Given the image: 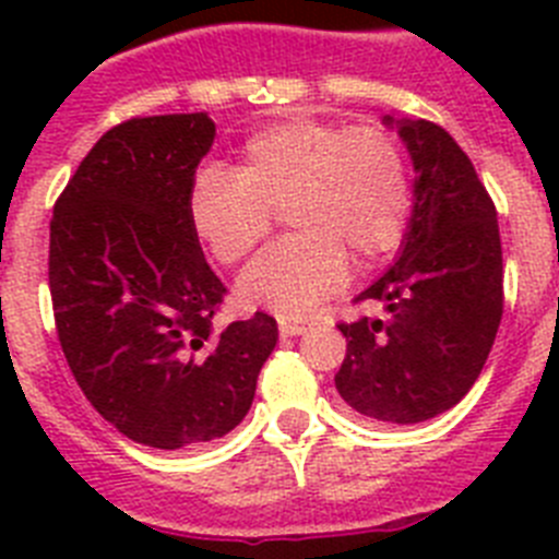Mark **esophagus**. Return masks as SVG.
I'll return each instance as SVG.
<instances>
[{"label":"esophagus","instance_id":"esophagus-1","mask_svg":"<svg viewBox=\"0 0 559 559\" xmlns=\"http://www.w3.org/2000/svg\"><path fill=\"white\" fill-rule=\"evenodd\" d=\"M280 333H283V335H305V333H308V328H305L302 322H290V319H283V322H280Z\"/></svg>","mask_w":559,"mask_h":559}]
</instances>
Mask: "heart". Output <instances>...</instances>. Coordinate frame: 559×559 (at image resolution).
Segmentation results:
<instances>
[{
  "label": "heart",
  "instance_id": "heart-1",
  "mask_svg": "<svg viewBox=\"0 0 559 559\" xmlns=\"http://www.w3.org/2000/svg\"><path fill=\"white\" fill-rule=\"evenodd\" d=\"M190 224L210 254L235 265L269 237L276 210L294 235L240 274L249 308L305 316L406 237L412 176L389 128L288 117L246 140L240 165H204L190 185Z\"/></svg>",
  "mask_w": 559,
  "mask_h": 559
}]
</instances>
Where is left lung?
<instances>
[{
  "label": "left lung",
  "instance_id": "1",
  "mask_svg": "<svg viewBox=\"0 0 559 559\" xmlns=\"http://www.w3.org/2000/svg\"><path fill=\"white\" fill-rule=\"evenodd\" d=\"M386 126H394L386 117ZM412 153L414 210L403 251L358 299L386 319L341 322L347 358L335 389L383 426H414L471 392L503 313V260L496 204L467 153L445 128L400 120Z\"/></svg>",
  "mask_w": 559,
  "mask_h": 559
}]
</instances>
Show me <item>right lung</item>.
Segmentation results:
<instances>
[{
  "label": "right lung",
  "instance_id": "obj_1",
  "mask_svg": "<svg viewBox=\"0 0 559 559\" xmlns=\"http://www.w3.org/2000/svg\"><path fill=\"white\" fill-rule=\"evenodd\" d=\"M212 140L204 111L114 126L49 224V294L69 369L103 419L162 451L229 433L276 347L269 313L215 330L226 285L187 210Z\"/></svg>",
  "mask_w": 559,
  "mask_h": 559
}]
</instances>
